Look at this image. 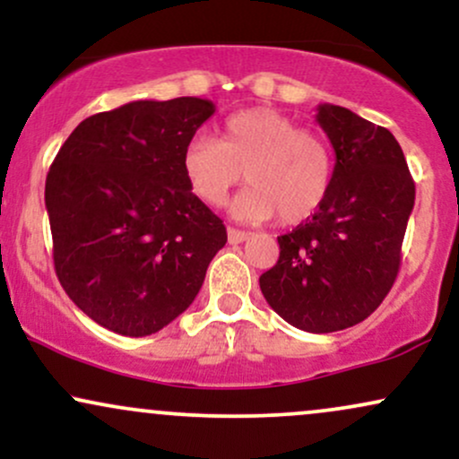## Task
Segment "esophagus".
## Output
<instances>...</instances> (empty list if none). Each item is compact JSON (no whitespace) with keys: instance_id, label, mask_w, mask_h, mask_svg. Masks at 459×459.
I'll list each match as a JSON object with an SVG mask.
<instances>
[{"instance_id":"obj_1","label":"esophagus","mask_w":459,"mask_h":459,"mask_svg":"<svg viewBox=\"0 0 459 459\" xmlns=\"http://www.w3.org/2000/svg\"><path fill=\"white\" fill-rule=\"evenodd\" d=\"M229 233V244H241V241L247 239V233L246 230H237V229H229L226 230Z\"/></svg>"}]
</instances>
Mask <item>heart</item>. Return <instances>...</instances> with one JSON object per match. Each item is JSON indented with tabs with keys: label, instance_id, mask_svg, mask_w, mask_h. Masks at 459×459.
Segmentation results:
<instances>
[{
	"label": "heart",
	"instance_id": "1",
	"mask_svg": "<svg viewBox=\"0 0 459 459\" xmlns=\"http://www.w3.org/2000/svg\"><path fill=\"white\" fill-rule=\"evenodd\" d=\"M189 189L209 207H220L237 183L247 187L233 203L246 222L291 226L319 212L334 183V152L324 135L276 109L250 108L224 120L220 140L194 135L183 149Z\"/></svg>",
	"mask_w": 459,
	"mask_h": 459
}]
</instances>
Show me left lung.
Wrapping results in <instances>:
<instances>
[{
  "label": "left lung",
  "mask_w": 459,
  "mask_h": 459,
  "mask_svg": "<svg viewBox=\"0 0 459 459\" xmlns=\"http://www.w3.org/2000/svg\"><path fill=\"white\" fill-rule=\"evenodd\" d=\"M317 123L336 155L334 183L313 218L278 237L281 256L259 284L284 321L324 334L360 324L391 291L414 181L388 129L330 103Z\"/></svg>",
  "instance_id": "left-lung-1"
}]
</instances>
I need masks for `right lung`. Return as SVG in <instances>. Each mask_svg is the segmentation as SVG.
<instances>
[{"label":"right lung","mask_w":459,"mask_h":459,"mask_svg":"<svg viewBox=\"0 0 459 459\" xmlns=\"http://www.w3.org/2000/svg\"><path fill=\"white\" fill-rule=\"evenodd\" d=\"M207 99L134 101L82 120L45 183L54 265L66 296L123 336L166 328L203 287L226 229L189 189L183 149Z\"/></svg>","instance_id":"right-lung-1"}]
</instances>
